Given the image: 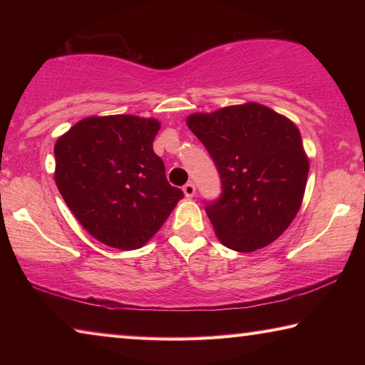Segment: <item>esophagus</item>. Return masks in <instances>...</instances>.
<instances>
[{"label":"esophagus","mask_w":365,"mask_h":365,"mask_svg":"<svg viewBox=\"0 0 365 365\" xmlns=\"http://www.w3.org/2000/svg\"><path fill=\"white\" fill-rule=\"evenodd\" d=\"M183 193H185V196H187V197H193L195 193H196V187L190 182V183H187L183 187Z\"/></svg>","instance_id":"esophagus-1"}]
</instances>
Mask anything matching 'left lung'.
<instances>
[{
  "instance_id": "1",
  "label": "left lung",
  "mask_w": 365,
  "mask_h": 365,
  "mask_svg": "<svg viewBox=\"0 0 365 365\" xmlns=\"http://www.w3.org/2000/svg\"><path fill=\"white\" fill-rule=\"evenodd\" d=\"M211 154L222 195L206 214L227 248L251 252L275 242L298 214L309 158L298 127L264 104L245 103L187 117Z\"/></svg>"
}]
</instances>
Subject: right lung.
<instances>
[{"label": "right lung", "mask_w": 365, "mask_h": 365, "mask_svg": "<svg viewBox=\"0 0 365 365\" xmlns=\"http://www.w3.org/2000/svg\"><path fill=\"white\" fill-rule=\"evenodd\" d=\"M159 128L151 117L91 115L54 145L59 193L85 230L110 248H141L183 197L153 150Z\"/></svg>", "instance_id": "1"}]
</instances>
